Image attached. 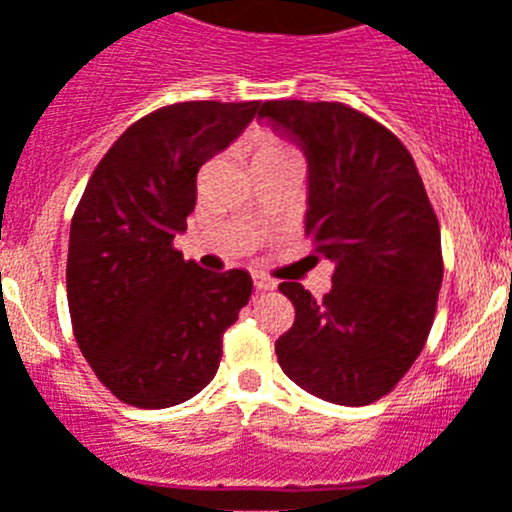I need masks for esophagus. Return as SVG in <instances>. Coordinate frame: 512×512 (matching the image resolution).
<instances>
[{"label":"esophagus","mask_w":512,"mask_h":512,"mask_svg":"<svg viewBox=\"0 0 512 512\" xmlns=\"http://www.w3.org/2000/svg\"><path fill=\"white\" fill-rule=\"evenodd\" d=\"M252 280H255L257 290H272V288H275V280L267 278V275H255Z\"/></svg>","instance_id":"esophagus-1"}]
</instances>
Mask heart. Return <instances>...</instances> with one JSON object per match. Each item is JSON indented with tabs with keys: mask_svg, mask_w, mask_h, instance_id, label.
Here are the masks:
<instances>
[{
	"mask_svg": "<svg viewBox=\"0 0 512 512\" xmlns=\"http://www.w3.org/2000/svg\"><path fill=\"white\" fill-rule=\"evenodd\" d=\"M252 148H255V161L300 159L293 143H288L285 138L275 136V133H270V131L257 133L255 141H252Z\"/></svg>",
	"mask_w": 512,
	"mask_h": 512,
	"instance_id": "heart-1",
	"label": "heart"
}]
</instances>
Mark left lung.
Segmentation results:
<instances>
[{
	"label": "left lung",
	"instance_id": "obj_1",
	"mask_svg": "<svg viewBox=\"0 0 512 512\" xmlns=\"http://www.w3.org/2000/svg\"><path fill=\"white\" fill-rule=\"evenodd\" d=\"M260 118L308 156L305 234L333 262L331 293L280 283L295 323L280 369L318 399L364 407L389 394L427 343L442 285L439 219L407 146L346 103L267 100Z\"/></svg>",
	"mask_w": 512,
	"mask_h": 512
}]
</instances>
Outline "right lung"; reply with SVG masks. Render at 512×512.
<instances>
[{"label": "right lung", "instance_id": "right-lung-1", "mask_svg": "<svg viewBox=\"0 0 512 512\" xmlns=\"http://www.w3.org/2000/svg\"><path fill=\"white\" fill-rule=\"evenodd\" d=\"M260 111V100L164 105L100 159L70 224L68 305L100 384L141 409L191 399L214 379L222 333L252 295L245 270L209 272L174 237L197 204V174Z\"/></svg>", "mask_w": 512, "mask_h": 512}]
</instances>
